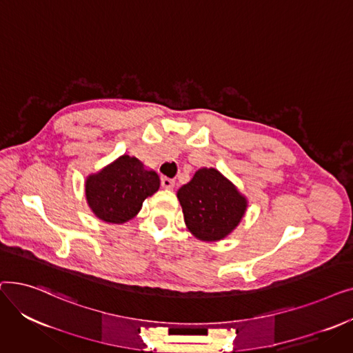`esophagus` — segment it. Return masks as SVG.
Segmentation results:
<instances>
[{
	"label": "esophagus",
	"mask_w": 353,
	"mask_h": 353,
	"mask_svg": "<svg viewBox=\"0 0 353 353\" xmlns=\"http://www.w3.org/2000/svg\"><path fill=\"white\" fill-rule=\"evenodd\" d=\"M161 188L165 190H172L174 188V180L169 177H161Z\"/></svg>",
	"instance_id": "34e87169"
}]
</instances>
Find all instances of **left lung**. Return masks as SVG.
I'll return each mask as SVG.
<instances>
[{
  "mask_svg": "<svg viewBox=\"0 0 353 353\" xmlns=\"http://www.w3.org/2000/svg\"><path fill=\"white\" fill-rule=\"evenodd\" d=\"M184 223L201 242L228 237L246 214L248 199L214 167H201L177 190Z\"/></svg>",
  "mask_w": 353,
  "mask_h": 353,
  "instance_id": "8db88e82",
  "label": "left lung"
}]
</instances>
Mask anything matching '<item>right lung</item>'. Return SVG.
Segmentation results:
<instances>
[{
    "label": "right lung",
    "instance_id": "right-lung-1",
    "mask_svg": "<svg viewBox=\"0 0 353 353\" xmlns=\"http://www.w3.org/2000/svg\"><path fill=\"white\" fill-rule=\"evenodd\" d=\"M87 205L105 223L123 225L132 220L143 201L160 188V177L134 156L123 154L85 177Z\"/></svg>",
    "mask_w": 353,
    "mask_h": 353
}]
</instances>
